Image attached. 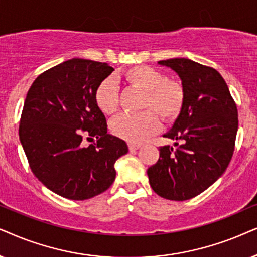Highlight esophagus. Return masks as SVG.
<instances>
[{
  "mask_svg": "<svg viewBox=\"0 0 257 257\" xmlns=\"http://www.w3.org/2000/svg\"><path fill=\"white\" fill-rule=\"evenodd\" d=\"M128 147H129V150H131V152H133V150L139 149L140 147H141V145H140V143H133V142H131V143H128Z\"/></svg>",
  "mask_w": 257,
  "mask_h": 257,
  "instance_id": "obj_1",
  "label": "esophagus"
}]
</instances>
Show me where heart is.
<instances>
[{
  "mask_svg": "<svg viewBox=\"0 0 257 257\" xmlns=\"http://www.w3.org/2000/svg\"><path fill=\"white\" fill-rule=\"evenodd\" d=\"M122 77L132 87L145 91L141 107L147 110L138 114H121L112 119L110 129L116 136L129 142H141L159 131L160 123L153 111L166 121L180 114L184 102L182 85L167 80L162 71L149 66H135L123 71ZM94 98L101 111L107 115L115 114L119 101L115 78H103L95 89Z\"/></svg>",
  "mask_w": 257,
  "mask_h": 257,
  "instance_id": "obj_1",
  "label": "heart"
}]
</instances>
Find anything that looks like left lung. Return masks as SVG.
<instances>
[{
    "label": "left lung",
    "mask_w": 257,
    "mask_h": 257,
    "mask_svg": "<svg viewBox=\"0 0 257 257\" xmlns=\"http://www.w3.org/2000/svg\"><path fill=\"white\" fill-rule=\"evenodd\" d=\"M159 64L179 75L184 102L172 129L163 135L174 140L177 148L160 147V159L147 174L159 196L186 201L209 188L227 169L237 133V108L214 68L189 59L163 60Z\"/></svg>",
    "instance_id": "8db88e82"
}]
</instances>
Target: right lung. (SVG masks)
<instances>
[{"label":"right lung","instance_id":"right-lung-1","mask_svg":"<svg viewBox=\"0 0 257 257\" xmlns=\"http://www.w3.org/2000/svg\"><path fill=\"white\" fill-rule=\"evenodd\" d=\"M108 63L71 59L37 76L27 94L20 141L30 169L48 189L83 201L115 181L114 164L128 153L123 140L108 134L94 94L112 73ZM83 137L98 141L83 147Z\"/></svg>","mask_w":257,"mask_h":257}]
</instances>
